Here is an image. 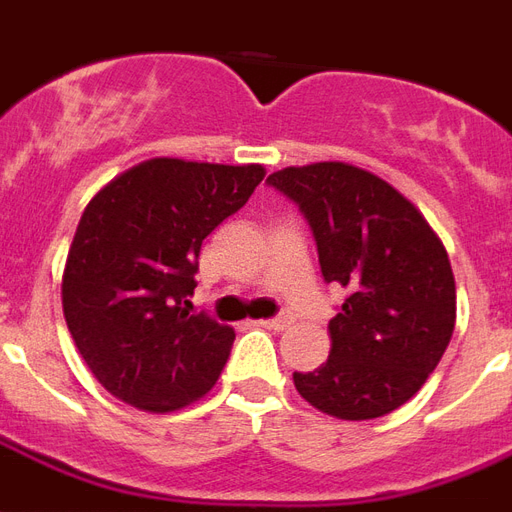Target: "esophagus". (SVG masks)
Returning <instances> with one entry per match:
<instances>
[{
    "instance_id": "obj_1",
    "label": "esophagus",
    "mask_w": 512,
    "mask_h": 512,
    "mask_svg": "<svg viewBox=\"0 0 512 512\" xmlns=\"http://www.w3.org/2000/svg\"><path fill=\"white\" fill-rule=\"evenodd\" d=\"M291 324H294V321H291V315H278V318H270V321H259V326L272 329V332H283V329H288Z\"/></svg>"
}]
</instances>
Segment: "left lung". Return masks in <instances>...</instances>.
Listing matches in <instances>:
<instances>
[{
    "instance_id": "obj_1",
    "label": "left lung",
    "mask_w": 512,
    "mask_h": 512,
    "mask_svg": "<svg viewBox=\"0 0 512 512\" xmlns=\"http://www.w3.org/2000/svg\"><path fill=\"white\" fill-rule=\"evenodd\" d=\"M267 183L307 218L326 283L348 291L329 321V359L294 372V386L326 416H386L416 397L451 343L456 283L445 245L397 188L345 161L286 167Z\"/></svg>"
}]
</instances>
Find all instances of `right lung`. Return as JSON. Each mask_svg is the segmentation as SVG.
I'll return each mask as SVG.
<instances>
[{
	"instance_id": "obj_1",
	"label": "right lung",
	"mask_w": 512,
	"mask_h": 512,
	"mask_svg": "<svg viewBox=\"0 0 512 512\" xmlns=\"http://www.w3.org/2000/svg\"><path fill=\"white\" fill-rule=\"evenodd\" d=\"M264 180L261 164L148 159L80 215L61 278L69 334L121 402L172 413L221 378L234 329L188 313L199 248Z\"/></svg>"
}]
</instances>
